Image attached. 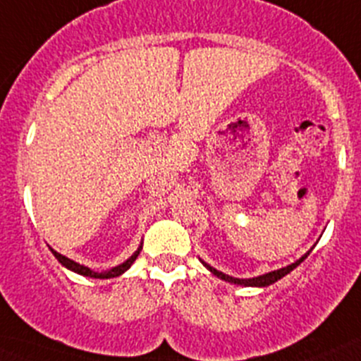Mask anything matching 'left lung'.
Wrapping results in <instances>:
<instances>
[{
    "mask_svg": "<svg viewBox=\"0 0 361 361\" xmlns=\"http://www.w3.org/2000/svg\"><path fill=\"white\" fill-rule=\"evenodd\" d=\"M308 253H310V252H308ZM308 253H307V255L301 257L300 260H296V262H294V264H290V266L281 267V269H276V271H271V273L262 274V276H257V278H246V280H241V278H232V276H228V274H223L221 271L214 269V267L207 266V264H205V262H202V264H204V266L207 267V269L211 271L212 274H216V276L221 278V280H225V281H232V283H238V286L266 287V286H271V283H274V281H278V280H280V278H283V276H286V274H289L290 271L294 269V267H298V266H300L301 262H303L305 259H307Z\"/></svg>",
    "mask_w": 361,
    "mask_h": 361,
    "instance_id": "1",
    "label": "left lung"
}]
</instances>
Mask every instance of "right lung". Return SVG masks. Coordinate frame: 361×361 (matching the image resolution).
Returning a JSON list of instances; mask_svg holds the SVG:
<instances>
[{
  "instance_id": "obj_1",
  "label": "right lung",
  "mask_w": 361,
  "mask_h": 361,
  "mask_svg": "<svg viewBox=\"0 0 361 361\" xmlns=\"http://www.w3.org/2000/svg\"><path fill=\"white\" fill-rule=\"evenodd\" d=\"M142 248H143V246H140V248L136 250V252H135V255H131V257H129V259H127L126 262H123V264H120V266H116V267H113V269H109V271H104V273H95V271L88 269V267L81 266V264H78V262H74V260L67 259V257L60 255V253H58V252H54V250H51V252H53V255L56 257V259L60 260V262L63 264L65 267H68V269L75 271V273L83 274V276H90V278H113V276H118V274H122L123 271H127V269H129V267H131V264L135 262V260H136V257L140 255V252H142Z\"/></svg>"
}]
</instances>
